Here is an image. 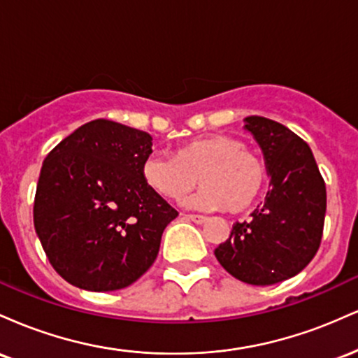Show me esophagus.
I'll return each mask as SVG.
<instances>
[{"label":"esophagus","mask_w":358,"mask_h":358,"mask_svg":"<svg viewBox=\"0 0 358 358\" xmlns=\"http://www.w3.org/2000/svg\"><path fill=\"white\" fill-rule=\"evenodd\" d=\"M183 217L187 220L195 222V224H205V222H207V217L199 215V213H183Z\"/></svg>","instance_id":"34e87169"}]
</instances>
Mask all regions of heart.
I'll list each match as a JSON object with an SVG mask.
<instances>
[{"label": "heart", "instance_id": "heart-1", "mask_svg": "<svg viewBox=\"0 0 358 358\" xmlns=\"http://www.w3.org/2000/svg\"><path fill=\"white\" fill-rule=\"evenodd\" d=\"M202 185L188 205L207 210L227 207L241 212L256 202L266 183V166L244 141L227 134H208L176 148L175 156L151 153L143 163V178L158 195L180 200Z\"/></svg>", "mask_w": 358, "mask_h": 358}]
</instances>
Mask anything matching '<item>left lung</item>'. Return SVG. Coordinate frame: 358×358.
I'll return each mask as SVG.
<instances>
[{"label": "left lung", "instance_id": "obj_1", "mask_svg": "<svg viewBox=\"0 0 358 358\" xmlns=\"http://www.w3.org/2000/svg\"><path fill=\"white\" fill-rule=\"evenodd\" d=\"M271 175L266 202L236 222L215 249L222 268L242 282L268 286L296 276L322 244L327 187L310 146L273 119L245 117Z\"/></svg>", "mask_w": 358, "mask_h": 358}]
</instances>
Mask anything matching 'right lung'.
Returning <instances> with one entry per match:
<instances>
[{"label":"right lung","instance_id":"obj_1","mask_svg":"<svg viewBox=\"0 0 358 358\" xmlns=\"http://www.w3.org/2000/svg\"><path fill=\"white\" fill-rule=\"evenodd\" d=\"M145 131L96 119L45 158L34 222L52 268L87 291L133 285L155 262L178 212L143 178Z\"/></svg>","mask_w":358,"mask_h":358}]
</instances>
